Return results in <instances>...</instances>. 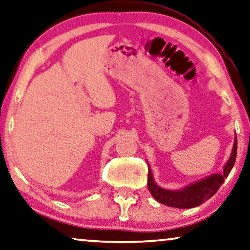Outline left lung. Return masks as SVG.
Returning a JSON list of instances; mask_svg holds the SVG:
<instances>
[{"instance_id":"8db88e82","label":"left lung","mask_w":250,"mask_h":250,"mask_svg":"<svg viewBox=\"0 0 250 250\" xmlns=\"http://www.w3.org/2000/svg\"><path fill=\"white\" fill-rule=\"evenodd\" d=\"M236 156L237 137L234 136L231 154H230L229 159L223 166V172L221 174L215 173L208 175V176L202 178V180L193 182V183L184 186L183 188L178 189L163 188L157 185L154 180V176H152L150 166L148 164V189L157 202L165 204V206L178 208H195L206 202L207 200L217 193L226 178L228 177L229 173L231 172L234 162H236Z\"/></svg>"}]
</instances>
